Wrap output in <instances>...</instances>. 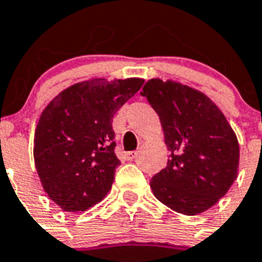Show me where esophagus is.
<instances>
[{"label": "esophagus", "mask_w": 262, "mask_h": 262, "mask_svg": "<svg viewBox=\"0 0 262 262\" xmlns=\"http://www.w3.org/2000/svg\"><path fill=\"white\" fill-rule=\"evenodd\" d=\"M137 156H138V151H128L124 154V158L127 161H133L137 158Z\"/></svg>", "instance_id": "obj_1"}]
</instances>
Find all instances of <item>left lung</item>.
Segmentation results:
<instances>
[{"label": "left lung", "instance_id": "1", "mask_svg": "<svg viewBox=\"0 0 262 262\" xmlns=\"http://www.w3.org/2000/svg\"><path fill=\"white\" fill-rule=\"evenodd\" d=\"M141 95L160 116L170 151L166 167L150 180L152 193L176 212L202 214L237 179V135L216 104L188 85L151 78Z\"/></svg>", "mask_w": 262, "mask_h": 262}]
</instances>
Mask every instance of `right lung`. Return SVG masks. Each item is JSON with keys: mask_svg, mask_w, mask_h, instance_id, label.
<instances>
[{"mask_svg": "<svg viewBox=\"0 0 262 262\" xmlns=\"http://www.w3.org/2000/svg\"><path fill=\"white\" fill-rule=\"evenodd\" d=\"M144 79L77 82L48 102L33 138V160L41 187L63 211L78 212L105 198L115 169V114Z\"/></svg>", "mask_w": 262, "mask_h": 262, "instance_id": "right-lung-1", "label": "right lung"}]
</instances>
